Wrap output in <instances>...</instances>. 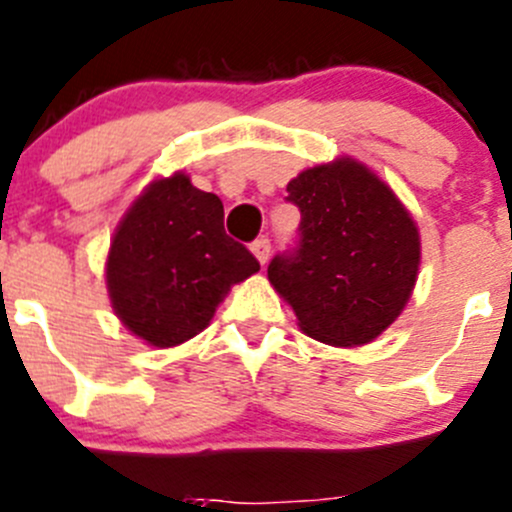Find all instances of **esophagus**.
Returning <instances> with one entry per match:
<instances>
[{
  "instance_id": "esophagus-1",
  "label": "esophagus",
  "mask_w": 512,
  "mask_h": 512,
  "mask_svg": "<svg viewBox=\"0 0 512 512\" xmlns=\"http://www.w3.org/2000/svg\"><path fill=\"white\" fill-rule=\"evenodd\" d=\"M250 250L255 252V257L260 260V265H265V262L270 260L272 245H270V240H267V237H257V240L250 245Z\"/></svg>"
}]
</instances>
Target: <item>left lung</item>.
Masks as SVG:
<instances>
[{
	"instance_id": "1",
	"label": "left lung",
	"mask_w": 512,
	"mask_h": 512,
	"mask_svg": "<svg viewBox=\"0 0 512 512\" xmlns=\"http://www.w3.org/2000/svg\"><path fill=\"white\" fill-rule=\"evenodd\" d=\"M302 223L267 267L304 334L334 347L379 337L414 289L421 242L389 185L356 160L317 165L287 185Z\"/></svg>"
}]
</instances>
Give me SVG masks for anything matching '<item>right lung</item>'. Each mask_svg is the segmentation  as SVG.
I'll use <instances>...</instances> for the list:
<instances>
[{
  "instance_id": "1",
  "label": "right lung",
  "mask_w": 512,
  "mask_h": 512,
  "mask_svg": "<svg viewBox=\"0 0 512 512\" xmlns=\"http://www.w3.org/2000/svg\"><path fill=\"white\" fill-rule=\"evenodd\" d=\"M223 203L183 173L156 180L113 235L108 294L121 322L153 347H175L208 327L230 285L260 270L223 227Z\"/></svg>"
}]
</instances>
